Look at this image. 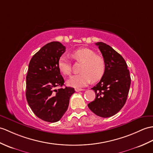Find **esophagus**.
Listing matches in <instances>:
<instances>
[{
  "instance_id": "34e87169",
  "label": "esophagus",
  "mask_w": 153,
  "mask_h": 153,
  "mask_svg": "<svg viewBox=\"0 0 153 153\" xmlns=\"http://www.w3.org/2000/svg\"><path fill=\"white\" fill-rule=\"evenodd\" d=\"M84 89H81V88H75V91H76V92H79V91H83Z\"/></svg>"
}]
</instances>
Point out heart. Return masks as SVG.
Here are the masks:
<instances>
[{"instance_id":"b5f03b06","label":"heart","mask_w":153,"mask_h":153,"mask_svg":"<svg viewBox=\"0 0 153 153\" xmlns=\"http://www.w3.org/2000/svg\"><path fill=\"white\" fill-rule=\"evenodd\" d=\"M72 57L76 61L82 62L79 74L71 76L67 81L69 86L79 88L86 86L91 80L97 81L104 76L105 71V61L102 56L97 55L93 49L83 48L74 51ZM58 68L64 75L71 73V63L66 56H60L58 61Z\"/></svg>"}]
</instances>
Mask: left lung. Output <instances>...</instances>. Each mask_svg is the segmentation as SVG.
Masks as SVG:
<instances>
[{
  "instance_id": "obj_1",
  "label": "left lung",
  "mask_w": 153,
  "mask_h": 153,
  "mask_svg": "<svg viewBox=\"0 0 153 153\" xmlns=\"http://www.w3.org/2000/svg\"><path fill=\"white\" fill-rule=\"evenodd\" d=\"M96 45L105 61V71L100 82L92 88L96 98L88 107L94 114L107 118L115 115L125 104L131 78L126 62L119 53L103 42Z\"/></svg>"
}]
</instances>
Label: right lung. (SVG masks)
I'll use <instances>...</instances> for the list:
<instances>
[{
    "instance_id": "obj_1",
    "label": "right lung",
    "mask_w": 153,
    "mask_h": 153,
    "mask_svg": "<svg viewBox=\"0 0 153 153\" xmlns=\"http://www.w3.org/2000/svg\"><path fill=\"white\" fill-rule=\"evenodd\" d=\"M66 51L59 42L43 46L30 59L26 77V98L32 111L38 118L57 122L68 109L74 88L62 87L65 80L58 68V61Z\"/></svg>"
}]
</instances>
